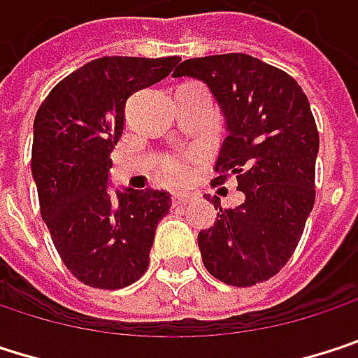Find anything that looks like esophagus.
Instances as JSON below:
<instances>
[{"label":"esophagus","instance_id":"obj_1","mask_svg":"<svg viewBox=\"0 0 358 358\" xmlns=\"http://www.w3.org/2000/svg\"><path fill=\"white\" fill-rule=\"evenodd\" d=\"M189 200H192V196H189V194H173V198H171L173 206H181V204H187Z\"/></svg>","mask_w":358,"mask_h":358}]
</instances>
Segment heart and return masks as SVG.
I'll return each instance as SVG.
<instances>
[{"mask_svg": "<svg viewBox=\"0 0 358 358\" xmlns=\"http://www.w3.org/2000/svg\"><path fill=\"white\" fill-rule=\"evenodd\" d=\"M162 177L171 183H181L192 173V158L189 156H169L162 162Z\"/></svg>", "mask_w": 358, "mask_h": 358, "instance_id": "b5f03b06", "label": "heart"}]
</instances>
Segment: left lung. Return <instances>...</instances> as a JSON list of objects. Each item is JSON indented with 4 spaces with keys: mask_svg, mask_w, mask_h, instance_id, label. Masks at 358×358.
Returning a JSON list of instances; mask_svg holds the SVG:
<instances>
[{
    "mask_svg": "<svg viewBox=\"0 0 358 358\" xmlns=\"http://www.w3.org/2000/svg\"><path fill=\"white\" fill-rule=\"evenodd\" d=\"M173 77L204 81L217 97L227 137L215 181L236 177L244 202L219 208L198 234L206 271L236 287L267 281L292 259L315 204L319 131L302 87L283 71L248 54L181 62Z\"/></svg>",
    "mask_w": 358,
    "mask_h": 358,
    "instance_id": "8db88e82",
    "label": "left lung"
}]
</instances>
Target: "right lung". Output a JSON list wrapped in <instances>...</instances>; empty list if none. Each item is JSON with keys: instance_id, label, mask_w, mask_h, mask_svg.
<instances>
[{"instance_id": "1", "label": "right lung", "mask_w": 358, "mask_h": 358, "mask_svg": "<svg viewBox=\"0 0 358 358\" xmlns=\"http://www.w3.org/2000/svg\"><path fill=\"white\" fill-rule=\"evenodd\" d=\"M179 60H91L62 79L37 110L31 171L41 217L62 263L90 287H127L148 271L171 196L158 189L112 194L110 154L122 135L127 99L169 77Z\"/></svg>"}]
</instances>
